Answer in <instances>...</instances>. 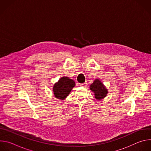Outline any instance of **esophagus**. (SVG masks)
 Segmentation results:
<instances>
[{
  "label": "esophagus",
  "instance_id": "34e87169",
  "mask_svg": "<svg viewBox=\"0 0 151 151\" xmlns=\"http://www.w3.org/2000/svg\"><path fill=\"white\" fill-rule=\"evenodd\" d=\"M87 83H86V82H85V83H81L79 85H80V86H81V87H86V86H87Z\"/></svg>",
  "mask_w": 151,
  "mask_h": 151
}]
</instances>
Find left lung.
Here are the masks:
<instances>
[{
	"instance_id": "1",
	"label": "left lung",
	"mask_w": 151,
	"mask_h": 151,
	"mask_svg": "<svg viewBox=\"0 0 151 151\" xmlns=\"http://www.w3.org/2000/svg\"><path fill=\"white\" fill-rule=\"evenodd\" d=\"M90 89L94 93V97L97 100H101L106 97L108 90L106 86L99 79H96L90 85Z\"/></svg>"
}]
</instances>
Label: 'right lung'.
I'll use <instances>...</instances> for the list:
<instances>
[{"label":"right lung","instance_id":"add662e5","mask_svg":"<svg viewBox=\"0 0 151 151\" xmlns=\"http://www.w3.org/2000/svg\"><path fill=\"white\" fill-rule=\"evenodd\" d=\"M75 84V82L69 77H61L53 86L54 97L57 99L64 100L70 94Z\"/></svg>","mask_w":151,"mask_h":151}]
</instances>
